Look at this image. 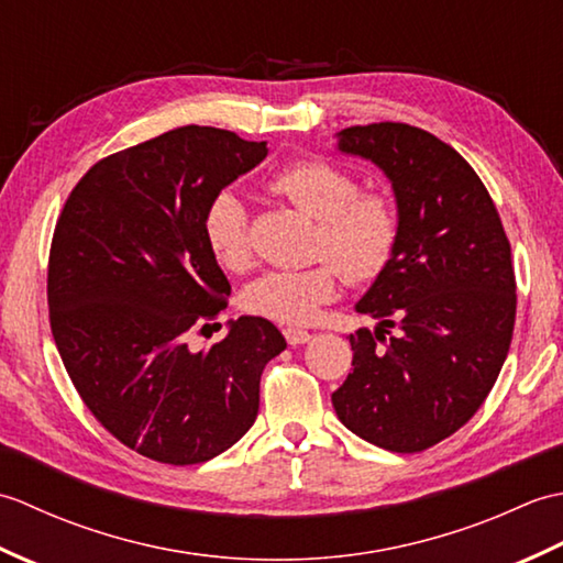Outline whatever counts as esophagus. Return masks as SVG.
Listing matches in <instances>:
<instances>
[{"label":"esophagus","mask_w":563,"mask_h":563,"mask_svg":"<svg viewBox=\"0 0 563 563\" xmlns=\"http://www.w3.org/2000/svg\"><path fill=\"white\" fill-rule=\"evenodd\" d=\"M283 333H285V341H288L290 345H302V343H309V341H312V333L305 331V329L288 327V329H285Z\"/></svg>","instance_id":"34e87169"}]
</instances>
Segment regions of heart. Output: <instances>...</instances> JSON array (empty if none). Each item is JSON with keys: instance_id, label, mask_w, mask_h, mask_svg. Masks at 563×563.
Returning <instances> with one entry per match:
<instances>
[{"instance_id": "heart-1", "label": "heart", "mask_w": 563, "mask_h": 563, "mask_svg": "<svg viewBox=\"0 0 563 563\" xmlns=\"http://www.w3.org/2000/svg\"><path fill=\"white\" fill-rule=\"evenodd\" d=\"M273 190L317 220V254L329 256L353 283L379 278L399 242V214L385 194H363L357 178L329 159L292 162L273 176ZM202 236L227 271L249 266V218L242 196L224 188L202 214ZM339 295V271L324 261L305 271H271L246 285L242 295L251 314L309 324L321 305Z\"/></svg>"}]
</instances>
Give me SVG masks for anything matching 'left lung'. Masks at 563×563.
Here are the masks:
<instances>
[{"instance_id":"1","label":"left lung","mask_w":563,"mask_h":563,"mask_svg":"<svg viewBox=\"0 0 563 563\" xmlns=\"http://www.w3.org/2000/svg\"><path fill=\"white\" fill-rule=\"evenodd\" d=\"M336 150L387 176L399 242L355 302L377 324L349 336L353 373L331 404L357 438L421 452L470 421L504 367L516 324L510 244L482 178L426 130L353 125Z\"/></svg>"}]
</instances>
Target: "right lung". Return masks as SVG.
I'll list each match as a JSON object with an SVG mask.
<instances>
[{
	"instance_id": "add662e5",
	"label": "right lung",
	"mask_w": 563,
	"mask_h": 563,
	"mask_svg": "<svg viewBox=\"0 0 563 563\" xmlns=\"http://www.w3.org/2000/svg\"><path fill=\"white\" fill-rule=\"evenodd\" d=\"M266 154L230 130L176 128L93 164L59 214L47 271L59 357L89 411L142 457L184 466L232 448L258 416L263 367L288 345L261 317L230 319L210 349L186 341L232 290L202 214Z\"/></svg>"
}]
</instances>
